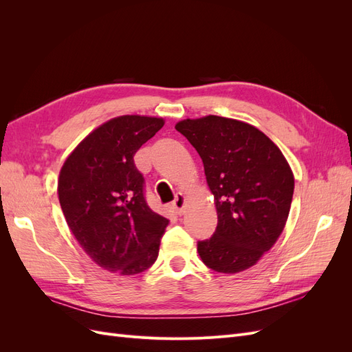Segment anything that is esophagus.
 Returning a JSON list of instances; mask_svg holds the SVG:
<instances>
[{
	"label": "esophagus",
	"mask_w": 352,
	"mask_h": 352,
	"mask_svg": "<svg viewBox=\"0 0 352 352\" xmlns=\"http://www.w3.org/2000/svg\"><path fill=\"white\" fill-rule=\"evenodd\" d=\"M185 204H186V198L184 194H176L175 201H173V207L176 210V214L182 216L184 211H185Z\"/></svg>",
	"instance_id": "34e87169"
}]
</instances>
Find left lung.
Wrapping results in <instances>:
<instances>
[{
	"mask_svg": "<svg viewBox=\"0 0 352 352\" xmlns=\"http://www.w3.org/2000/svg\"><path fill=\"white\" fill-rule=\"evenodd\" d=\"M175 127L199 154L214 195L217 228L198 242L202 263L228 274L250 269L276 243L289 216V164L270 138L248 123L206 116Z\"/></svg>",
	"mask_w": 352,
	"mask_h": 352,
	"instance_id": "1",
	"label": "left lung"
}]
</instances>
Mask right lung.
Segmentation results:
<instances>
[{"instance_id":"add662e5","label":"right lung","mask_w":352,"mask_h":352,"mask_svg":"<svg viewBox=\"0 0 352 352\" xmlns=\"http://www.w3.org/2000/svg\"><path fill=\"white\" fill-rule=\"evenodd\" d=\"M164 120L120 116L105 122L74 148L61 167L58 199L79 245L100 267L133 276L150 269L168 220L144 195L133 155Z\"/></svg>"}]
</instances>
